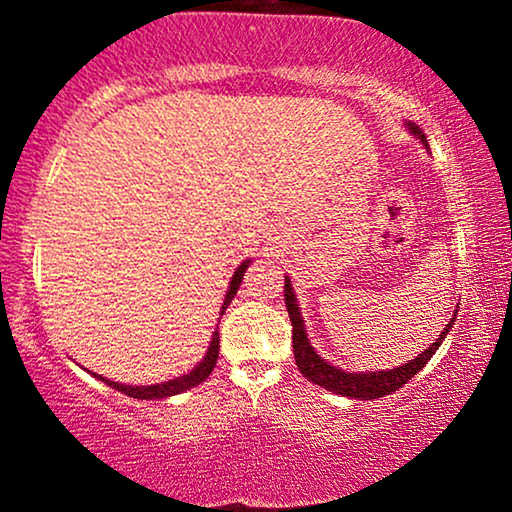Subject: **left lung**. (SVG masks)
Listing matches in <instances>:
<instances>
[{"instance_id":"obj_1","label":"left lung","mask_w":512,"mask_h":512,"mask_svg":"<svg viewBox=\"0 0 512 512\" xmlns=\"http://www.w3.org/2000/svg\"><path fill=\"white\" fill-rule=\"evenodd\" d=\"M411 134L419 139L421 144L428 146L426 134L421 132L414 122H404ZM284 301H286V310H289L291 317V327H293V356H296V366L303 373V378H308L310 383L325 387V390L334 392V395L342 397H351V399H378L385 395H392V392L399 390L402 385H407L421 368L431 361L433 354L438 351V346L443 344V339L448 337V332L455 325V315L450 317V322L445 325V330L438 334V339L433 342L428 349L421 351L419 356L411 358V361L402 363L399 368H390V370H368V373H349V370H342L337 366H332L327 358H322L315 351V346L310 344L308 339V330H305V320L301 315V308H298V298L293 293L291 279H286L284 284Z\"/></svg>"}]
</instances>
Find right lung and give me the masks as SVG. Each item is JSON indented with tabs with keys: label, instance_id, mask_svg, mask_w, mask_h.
Here are the masks:
<instances>
[{
	"label": "right lung",
	"instance_id": "1",
	"mask_svg": "<svg viewBox=\"0 0 512 512\" xmlns=\"http://www.w3.org/2000/svg\"><path fill=\"white\" fill-rule=\"evenodd\" d=\"M250 260H245L240 267L233 272L231 281H228V291H226V298H223V305H221V315L226 313V308L231 305L233 296H236L238 289H240V281H243V274L245 269H248ZM216 361H219V330L211 334V342H209V349L207 354H204L202 361L197 363L195 368L190 370L187 375H180V378H173V380H166V383H158V385H122V383H115V380H108L103 378V375H96L98 380H103L105 385H110L113 390L122 392V395L127 397H134V399H166V397H173V395H180V392H187L190 387H197L199 383H204V380L209 378L211 370H214Z\"/></svg>",
	"mask_w": 512,
	"mask_h": 512
}]
</instances>
